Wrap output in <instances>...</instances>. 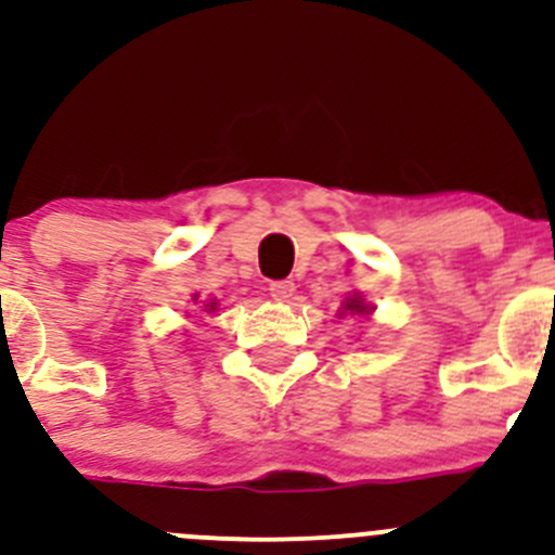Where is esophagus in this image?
I'll use <instances>...</instances> for the list:
<instances>
[{"mask_svg": "<svg viewBox=\"0 0 555 555\" xmlns=\"http://www.w3.org/2000/svg\"><path fill=\"white\" fill-rule=\"evenodd\" d=\"M270 294L272 299L278 301L291 299V296H294V283H291V280H275V283H270Z\"/></svg>", "mask_w": 555, "mask_h": 555, "instance_id": "34e87169", "label": "esophagus"}]
</instances>
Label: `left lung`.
Returning <instances> with one entry per match:
<instances>
[{
  "mask_svg": "<svg viewBox=\"0 0 555 555\" xmlns=\"http://www.w3.org/2000/svg\"><path fill=\"white\" fill-rule=\"evenodd\" d=\"M372 312H375V307H372L370 301L364 299V296H361V294H350V296H345V301H343V307H339L337 315L339 318H345V315L370 318Z\"/></svg>",
  "mask_w": 555,
  "mask_h": 555,
  "instance_id": "1",
  "label": "left lung"
}]
</instances>
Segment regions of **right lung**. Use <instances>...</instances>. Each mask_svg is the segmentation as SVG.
I'll use <instances>...</instances> for the list:
<instances>
[{
    "label": "right lung",
    "instance_id": "right-lung-1",
    "mask_svg": "<svg viewBox=\"0 0 555 555\" xmlns=\"http://www.w3.org/2000/svg\"><path fill=\"white\" fill-rule=\"evenodd\" d=\"M191 299H194V305H196V307H202V310H205V312H216V310H218V299L199 301V294H194V296H191Z\"/></svg>",
    "mask_w": 555,
    "mask_h": 555
}]
</instances>
